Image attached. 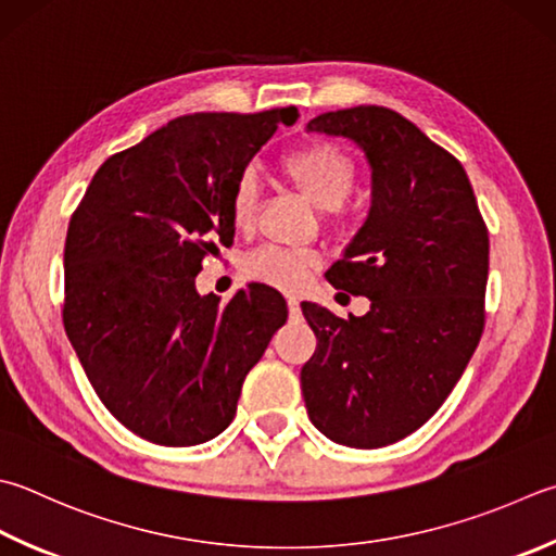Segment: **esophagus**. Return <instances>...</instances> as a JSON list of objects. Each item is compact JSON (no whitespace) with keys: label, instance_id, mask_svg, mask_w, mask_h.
Wrapping results in <instances>:
<instances>
[{"label":"esophagus","instance_id":"esophagus-1","mask_svg":"<svg viewBox=\"0 0 556 556\" xmlns=\"http://www.w3.org/2000/svg\"><path fill=\"white\" fill-rule=\"evenodd\" d=\"M288 314H290L292 321L300 319V302L295 298H288Z\"/></svg>","mask_w":556,"mask_h":556}]
</instances>
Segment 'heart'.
<instances>
[{
  "label": "heart",
  "mask_w": 556,
  "mask_h": 556,
  "mask_svg": "<svg viewBox=\"0 0 556 556\" xmlns=\"http://www.w3.org/2000/svg\"><path fill=\"white\" fill-rule=\"evenodd\" d=\"M282 172L298 191L319 211H339L355 186V162L343 148L327 140H314L282 156ZM258 205V184L254 174H242L229 198V213L239 229L251 227ZM319 266L309 251L286 247H261L247 258L244 270L251 280L266 282L280 290H298Z\"/></svg>",
  "instance_id": "heart-1"
}]
</instances>
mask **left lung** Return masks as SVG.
Here are the masks:
<instances>
[{
	"instance_id": "obj_1",
	"label": "left lung",
	"mask_w": 556,
	"mask_h": 556,
	"mask_svg": "<svg viewBox=\"0 0 556 556\" xmlns=\"http://www.w3.org/2000/svg\"><path fill=\"white\" fill-rule=\"evenodd\" d=\"M309 132L365 152L372 205L327 270L370 312L341 319L302 302L317 351L300 382L309 421L329 441L382 447L421 428L453 392L484 331L489 232L453 154L392 109L321 113Z\"/></svg>"
}]
</instances>
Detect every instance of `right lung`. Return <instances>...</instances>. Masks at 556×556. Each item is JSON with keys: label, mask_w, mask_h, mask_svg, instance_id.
<instances>
[{"label": "right lung", "mask_w": 556, "mask_h": 556, "mask_svg": "<svg viewBox=\"0 0 556 556\" xmlns=\"http://www.w3.org/2000/svg\"><path fill=\"white\" fill-rule=\"evenodd\" d=\"M298 109L181 115L99 166L70 219V343L103 406L144 441L186 447L232 424L247 372L286 324L278 290L198 295L203 258L235 239L229 198Z\"/></svg>", "instance_id": "1"}]
</instances>
